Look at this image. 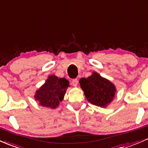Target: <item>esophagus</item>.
<instances>
[{"label":"esophagus","mask_w":148,"mask_h":148,"mask_svg":"<svg viewBox=\"0 0 148 148\" xmlns=\"http://www.w3.org/2000/svg\"><path fill=\"white\" fill-rule=\"evenodd\" d=\"M71 84H72V85L74 86V87H77V85H78V80H77V79H74V80H72V82H71Z\"/></svg>","instance_id":"34e87169"}]
</instances>
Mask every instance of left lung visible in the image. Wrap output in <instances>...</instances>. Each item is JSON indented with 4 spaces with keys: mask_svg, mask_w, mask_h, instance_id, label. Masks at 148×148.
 Wrapping results in <instances>:
<instances>
[{
    "mask_svg": "<svg viewBox=\"0 0 148 148\" xmlns=\"http://www.w3.org/2000/svg\"><path fill=\"white\" fill-rule=\"evenodd\" d=\"M79 84L88 101L100 108H107L116 92L114 84L96 71H93L90 77L82 78Z\"/></svg>",
    "mask_w": 148,
    "mask_h": 148,
    "instance_id": "obj_1",
    "label": "left lung"
}]
</instances>
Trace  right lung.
Returning <instances> with one entry per match:
<instances>
[{"mask_svg": "<svg viewBox=\"0 0 148 148\" xmlns=\"http://www.w3.org/2000/svg\"><path fill=\"white\" fill-rule=\"evenodd\" d=\"M69 81L65 78H58L56 75H50L44 84L35 92V100L43 107L56 109L64 99Z\"/></svg>", "mask_w": 148, "mask_h": 148, "instance_id": "obj_1", "label": "right lung"}]
</instances>
